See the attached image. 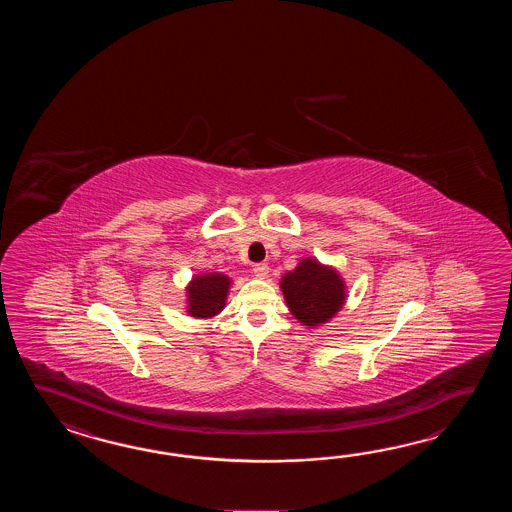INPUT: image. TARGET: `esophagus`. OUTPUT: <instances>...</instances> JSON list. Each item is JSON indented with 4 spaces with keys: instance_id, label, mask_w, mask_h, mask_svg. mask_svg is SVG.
<instances>
[{
    "instance_id": "esophagus-1",
    "label": "esophagus",
    "mask_w": 512,
    "mask_h": 512,
    "mask_svg": "<svg viewBox=\"0 0 512 512\" xmlns=\"http://www.w3.org/2000/svg\"><path fill=\"white\" fill-rule=\"evenodd\" d=\"M252 272H254L256 278H265L267 272H269V265L267 263H256V265H252Z\"/></svg>"
}]
</instances>
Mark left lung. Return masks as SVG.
<instances>
[{"instance_id":"1","label":"left lung","mask_w":512,"mask_h":512,"mask_svg":"<svg viewBox=\"0 0 512 512\" xmlns=\"http://www.w3.org/2000/svg\"><path fill=\"white\" fill-rule=\"evenodd\" d=\"M291 315L302 326H322L346 304V283L335 267L315 258H304L280 280Z\"/></svg>"}]
</instances>
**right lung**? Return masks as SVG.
<instances>
[{"label": "right lung", "mask_w": 512, "mask_h": 512, "mask_svg": "<svg viewBox=\"0 0 512 512\" xmlns=\"http://www.w3.org/2000/svg\"><path fill=\"white\" fill-rule=\"evenodd\" d=\"M230 280L221 272L196 274L186 285V313L194 318H212L225 309Z\"/></svg>", "instance_id": "right-lung-1"}]
</instances>
